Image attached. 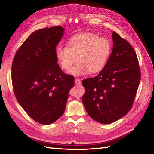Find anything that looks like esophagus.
I'll return each instance as SVG.
<instances>
[{"label": "esophagus", "mask_w": 154, "mask_h": 154, "mask_svg": "<svg viewBox=\"0 0 154 154\" xmlns=\"http://www.w3.org/2000/svg\"><path fill=\"white\" fill-rule=\"evenodd\" d=\"M81 80L79 79H77L75 80V84L76 85H81Z\"/></svg>", "instance_id": "34e87169"}]
</instances>
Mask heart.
Segmentation results:
<instances>
[{"label":"heart","instance_id":"obj_1","mask_svg":"<svg viewBox=\"0 0 154 154\" xmlns=\"http://www.w3.org/2000/svg\"><path fill=\"white\" fill-rule=\"evenodd\" d=\"M111 49V44L106 38L85 32L70 38L66 47L57 46L55 56L59 66L65 71L69 70L77 60L78 63L69 73L81 76L88 72L90 73L100 72L107 62Z\"/></svg>","mask_w":154,"mask_h":154}]
</instances>
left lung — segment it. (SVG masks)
Returning a JSON list of instances; mask_svg holds the SVG:
<instances>
[{
	"label": "left lung",
	"mask_w": 154,
	"mask_h": 154,
	"mask_svg": "<svg viewBox=\"0 0 154 154\" xmlns=\"http://www.w3.org/2000/svg\"><path fill=\"white\" fill-rule=\"evenodd\" d=\"M113 48L107 62L96 77L82 81V101L88 115L107 124L125 116L131 109L140 81L136 52L131 44L112 32Z\"/></svg>",
	"instance_id": "obj_1"
}]
</instances>
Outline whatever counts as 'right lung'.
Masks as SVG:
<instances>
[{
	"label": "right lung",
	"mask_w": 154,
	"mask_h": 154,
	"mask_svg": "<svg viewBox=\"0 0 154 154\" xmlns=\"http://www.w3.org/2000/svg\"><path fill=\"white\" fill-rule=\"evenodd\" d=\"M60 26L35 31L15 53L11 66L15 96L38 123H53L64 112L74 77L62 72L55 49L64 35Z\"/></svg>",
	"instance_id": "1"
}]
</instances>
